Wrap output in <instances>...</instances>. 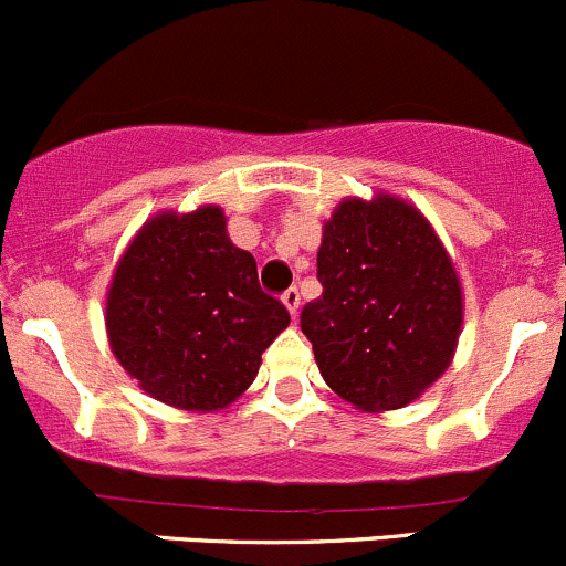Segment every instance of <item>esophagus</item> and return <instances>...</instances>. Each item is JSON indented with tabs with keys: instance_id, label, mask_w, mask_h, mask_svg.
<instances>
[{
	"instance_id": "34e87169",
	"label": "esophagus",
	"mask_w": 566,
	"mask_h": 566,
	"mask_svg": "<svg viewBox=\"0 0 566 566\" xmlns=\"http://www.w3.org/2000/svg\"><path fill=\"white\" fill-rule=\"evenodd\" d=\"M283 305H286L289 308V314L294 316V319H297V314H300V292L297 289H289V292H283Z\"/></svg>"
}]
</instances>
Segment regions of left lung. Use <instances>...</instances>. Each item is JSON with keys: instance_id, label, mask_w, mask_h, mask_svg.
I'll return each instance as SVG.
<instances>
[{"instance_id": "8db88e82", "label": "left lung", "mask_w": 566, "mask_h": 566, "mask_svg": "<svg viewBox=\"0 0 566 566\" xmlns=\"http://www.w3.org/2000/svg\"><path fill=\"white\" fill-rule=\"evenodd\" d=\"M322 297L300 325L325 384L358 411L406 408L448 373L464 325L453 258L395 193L342 199L316 252Z\"/></svg>"}]
</instances>
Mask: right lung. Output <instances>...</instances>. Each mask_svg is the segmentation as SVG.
Listing matches in <instances>:
<instances>
[{"mask_svg": "<svg viewBox=\"0 0 566 566\" xmlns=\"http://www.w3.org/2000/svg\"><path fill=\"white\" fill-rule=\"evenodd\" d=\"M292 316L261 292L255 258L230 241L219 206L160 211L118 258L105 300L111 353L155 400L228 408Z\"/></svg>", "mask_w": 566, "mask_h": 566, "instance_id": "right-lung-1", "label": "right lung"}]
</instances>
